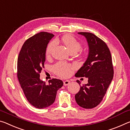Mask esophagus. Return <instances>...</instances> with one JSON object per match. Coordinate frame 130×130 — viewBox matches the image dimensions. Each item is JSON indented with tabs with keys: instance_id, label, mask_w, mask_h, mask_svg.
I'll list each match as a JSON object with an SVG mask.
<instances>
[{
	"instance_id": "34e87169",
	"label": "esophagus",
	"mask_w": 130,
	"mask_h": 130,
	"mask_svg": "<svg viewBox=\"0 0 130 130\" xmlns=\"http://www.w3.org/2000/svg\"><path fill=\"white\" fill-rule=\"evenodd\" d=\"M70 84V80H64V81L63 82V85H64V86H67V85H69Z\"/></svg>"
}]
</instances>
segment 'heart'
Segmentation results:
<instances>
[{"label":"heart","mask_w":130,"mask_h":130,"mask_svg":"<svg viewBox=\"0 0 130 130\" xmlns=\"http://www.w3.org/2000/svg\"><path fill=\"white\" fill-rule=\"evenodd\" d=\"M63 42L67 46L71 52H76L81 47V44L78 41L77 39L72 35H66L62 38ZM57 44L56 40L51 41L46 49V55L47 57L50 56L52 54ZM52 69L56 75L61 77H67L69 76L71 73L72 68L71 66L67 63L63 62H58L53 66Z\"/></svg>","instance_id":"b5f03b06"}]
</instances>
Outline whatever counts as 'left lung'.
Returning <instances> with one entry per match:
<instances>
[{
    "mask_svg": "<svg viewBox=\"0 0 130 130\" xmlns=\"http://www.w3.org/2000/svg\"><path fill=\"white\" fill-rule=\"evenodd\" d=\"M86 38L89 47L88 59L75 74L76 77H86L88 83L80 85L75 101L85 109L95 108L101 103L113 77V67L109 48L103 40L94 34L79 32Z\"/></svg>",
    "mask_w": 130,
    "mask_h": 130,
    "instance_id": "left-lung-1",
    "label": "left lung"
}]
</instances>
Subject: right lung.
I'll list each match as a JSON object with an SVG mask.
<instances>
[{"label": "right lung", "instance_id": "1", "mask_svg": "<svg viewBox=\"0 0 130 130\" xmlns=\"http://www.w3.org/2000/svg\"><path fill=\"white\" fill-rule=\"evenodd\" d=\"M54 35L41 31L26 40L21 48L17 61V77L29 103L43 109L54 103L57 91L63 85L61 80L52 78L49 84L40 79L44 68L46 48Z\"/></svg>", "mask_w": 130, "mask_h": 130}]
</instances>
